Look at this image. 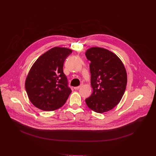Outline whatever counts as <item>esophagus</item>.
<instances>
[{"mask_svg": "<svg viewBox=\"0 0 156 156\" xmlns=\"http://www.w3.org/2000/svg\"><path fill=\"white\" fill-rule=\"evenodd\" d=\"M82 86H83V85H80V86H78V87H75L73 88H74L75 90H78V89H80V88H81Z\"/></svg>", "mask_w": 156, "mask_h": 156, "instance_id": "34e87169", "label": "esophagus"}]
</instances>
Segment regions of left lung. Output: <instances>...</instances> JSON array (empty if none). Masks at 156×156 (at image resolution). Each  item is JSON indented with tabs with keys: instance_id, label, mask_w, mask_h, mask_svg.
Returning a JSON list of instances; mask_svg holds the SVG:
<instances>
[{
	"instance_id": "8db88e82",
	"label": "left lung",
	"mask_w": 156,
	"mask_h": 156,
	"mask_svg": "<svg viewBox=\"0 0 156 156\" xmlns=\"http://www.w3.org/2000/svg\"><path fill=\"white\" fill-rule=\"evenodd\" d=\"M91 61V95L85 100L91 110L103 113L114 108L121 101L126 88L127 75L119 58L109 50L92 47L87 50Z\"/></svg>"
}]
</instances>
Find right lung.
Masks as SVG:
<instances>
[{"label": "right lung", "mask_w": 156, "mask_h": 156, "mask_svg": "<svg viewBox=\"0 0 156 156\" xmlns=\"http://www.w3.org/2000/svg\"><path fill=\"white\" fill-rule=\"evenodd\" d=\"M72 53L66 48L54 47L40 56L25 81L30 101L37 108L54 111L64 105L71 90L63 72L65 59Z\"/></svg>", "instance_id": "1"}]
</instances>
